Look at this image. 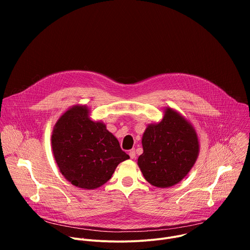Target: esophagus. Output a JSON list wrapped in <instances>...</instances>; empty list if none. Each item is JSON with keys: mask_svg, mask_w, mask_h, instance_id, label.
Wrapping results in <instances>:
<instances>
[{"mask_svg": "<svg viewBox=\"0 0 250 250\" xmlns=\"http://www.w3.org/2000/svg\"><path fill=\"white\" fill-rule=\"evenodd\" d=\"M129 156H130V158L131 159H134L135 158V150L134 149H131V150H129Z\"/></svg>", "mask_w": 250, "mask_h": 250, "instance_id": "esophagus-1", "label": "esophagus"}]
</instances>
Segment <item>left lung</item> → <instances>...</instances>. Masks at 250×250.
I'll use <instances>...</instances> for the list:
<instances>
[{
    "instance_id": "left-lung-1",
    "label": "left lung",
    "mask_w": 250,
    "mask_h": 250,
    "mask_svg": "<svg viewBox=\"0 0 250 250\" xmlns=\"http://www.w3.org/2000/svg\"><path fill=\"white\" fill-rule=\"evenodd\" d=\"M138 167L146 180L158 188L182 181L199 156L200 142L193 125L179 112L166 106L161 122L149 124L141 139Z\"/></svg>"
}]
</instances>
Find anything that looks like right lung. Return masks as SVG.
I'll return each mask as SVG.
<instances>
[{
  "instance_id": "right-lung-1",
  "label": "right lung",
  "mask_w": 250,
  "mask_h": 250,
  "mask_svg": "<svg viewBox=\"0 0 250 250\" xmlns=\"http://www.w3.org/2000/svg\"><path fill=\"white\" fill-rule=\"evenodd\" d=\"M51 147L65 179L85 190L108 182L117 166L129 158L105 125L90 118L86 104H75L60 116L52 130Z\"/></svg>"
}]
</instances>
